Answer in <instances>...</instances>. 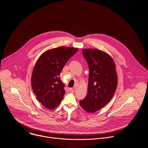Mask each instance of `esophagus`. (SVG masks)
Segmentation results:
<instances>
[{
	"mask_svg": "<svg viewBox=\"0 0 148 148\" xmlns=\"http://www.w3.org/2000/svg\"><path fill=\"white\" fill-rule=\"evenodd\" d=\"M70 90L73 92H75L77 90V88L76 87H73V88H70Z\"/></svg>",
	"mask_w": 148,
	"mask_h": 148,
	"instance_id": "esophagus-1",
	"label": "esophagus"
}]
</instances>
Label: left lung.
Listing matches in <instances>:
<instances>
[{
	"label": "left lung",
	"instance_id": "left-lung-1",
	"mask_svg": "<svg viewBox=\"0 0 148 148\" xmlns=\"http://www.w3.org/2000/svg\"><path fill=\"white\" fill-rule=\"evenodd\" d=\"M82 53L89 67L87 94L79 101L82 108L93 113L107 104L115 94L117 76L115 62L107 53L96 49H84Z\"/></svg>",
	"mask_w": 148,
	"mask_h": 148
}]
</instances>
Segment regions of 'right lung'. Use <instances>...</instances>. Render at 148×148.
I'll return each mask as SVG.
<instances>
[{
  "label": "right lung",
  "instance_id": "obj_1",
  "mask_svg": "<svg viewBox=\"0 0 148 148\" xmlns=\"http://www.w3.org/2000/svg\"><path fill=\"white\" fill-rule=\"evenodd\" d=\"M78 49L60 47L48 50L37 60L33 68L31 84L38 101L48 109L57 107L65 94L60 74L66 62Z\"/></svg>",
  "mask_w": 148,
  "mask_h": 148
}]
</instances>
